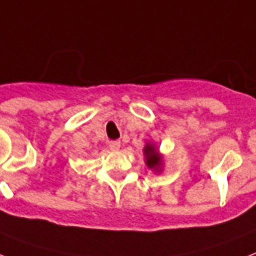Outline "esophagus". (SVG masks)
Wrapping results in <instances>:
<instances>
[{"label": "esophagus", "mask_w": 256, "mask_h": 256, "mask_svg": "<svg viewBox=\"0 0 256 256\" xmlns=\"http://www.w3.org/2000/svg\"><path fill=\"white\" fill-rule=\"evenodd\" d=\"M109 147L110 150L117 151V150H120V147H121V142H120V140H112V142H109Z\"/></svg>", "instance_id": "1"}]
</instances>
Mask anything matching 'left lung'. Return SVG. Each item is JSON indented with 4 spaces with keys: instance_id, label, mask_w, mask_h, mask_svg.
I'll list each match as a JSON object with an SVG mask.
<instances>
[{
    "instance_id": "8db88e82",
    "label": "left lung",
    "mask_w": 256,
    "mask_h": 256,
    "mask_svg": "<svg viewBox=\"0 0 256 256\" xmlns=\"http://www.w3.org/2000/svg\"><path fill=\"white\" fill-rule=\"evenodd\" d=\"M144 152V158H146V164L150 170H152L155 172L162 171V166H163V158L158 151L156 146L152 143H146V147L143 148Z\"/></svg>"
}]
</instances>
